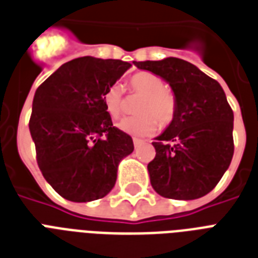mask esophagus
Returning <instances> with one entry per match:
<instances>
[{"label":"esophagus","instance_id":"34e87169","mask_svg":"<svg viewBox=\"0 0 258 258\" xmlns=\"http://www.w3.org/2000/svg\"><path fill=\"white\" fill-rule=\"evenodd\" d=\"M133 142H134V146H135V147H139L141 145H143V141H142V139H138V138H134Z\"/></svg>","mask_w":258,"mask_h":258}]
</instances>
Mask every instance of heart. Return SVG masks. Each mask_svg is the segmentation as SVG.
Masks as SVG:
<instances>
[{
  "instance_id": "heart-1",
  "label": "heart",
  "mask_w": 258,
  "mask_h": 258,
  "mask_svg": "<svg viewBox=\"0 0 258 258\" xmlns=\"http://www.w3.org/2000/svg\"><path fill=\"white\" fill-rule=\"evenodd\" d=\"M130 89L142 99L137 107L138 115L124 117L117 123L123 133L134 137H147L158 130L166 128L176 116V100L165 82L158 75L147 71L138 72L130 79ZM105 111L112 119H117L124 111V88L120 84H111L103 92ZM160 123H158L157 121Z\"/></svg>"
}]
</instances>
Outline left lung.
<instances>
[{"instance_id":"left-lung-1","label":"left lung","mask_w":258,"mask_h":258,"mask_svg":"<svg viewBox=\"0 0 258 258\" xmlns=\"http://www.w3.org/2000/svg\"><path fill=\"white\" fill-rule=\"evenodd\" d=\"M134 64L165 79L176 100L175 119L153 142L157 155L147 166L151 186L172 200L206 196L228 170L234 153V116L224 89L180 58Z\"/></svg>"}]
</instances>
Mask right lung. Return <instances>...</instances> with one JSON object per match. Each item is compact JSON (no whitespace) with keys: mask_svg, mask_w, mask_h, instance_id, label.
Segmentation results:
<instances>
[{"mask_svg":"<svg viewBox=\"0 0 258 258\" xmlns=\"http://www.w3.org/2000/svg\"><path fill=\"white\" fill-rule=\"evenodd\" d=\"M131 64L91 56L62 64L38 87L29 130L46 182L72 202H89L115 186L119 162L134 151L128 134L113 127L103 92Z\"/></svg>","mask_w":258,"mask_h":258,"instance_id":"1","label":"right lung"}]
</instances>
